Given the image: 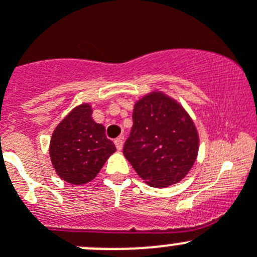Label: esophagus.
I'll use <instances>...</instances> for the list:
<instances>
[{"label": "esophagus", "mask_w": 257, "mask_h": 257, "mask_svg": "<svg viewBox=\"0 0 257 257\" xmlns=\"http://www.w3.org/2000/svg\"><path fill=\"white\" fill-rule=\"evenodd\" d=\"M115 147H116L117 151H121V148H123V138L121 137H119V138H116L115 140Z\"/></svg>", "instance_id": "34e87169"}]
</instances>
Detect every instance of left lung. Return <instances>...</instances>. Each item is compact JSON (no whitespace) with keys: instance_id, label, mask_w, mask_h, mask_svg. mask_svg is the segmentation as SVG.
I'll return each mask as SVG.
<instances>
[{"instance_id":"left-lung-1","label":"left lung","mask_w":257,"mask_h":257,"mask_svg":"<svg viewBox=\"0 0 257 257\" xmlns=\"http://www.w3.org/2000/svg\"><path fill=\"white\" fill-rule=\"evenodd\" d=\"M198 150V132L179 102L157 91L136 102L123 153L148 185L166 188L181 181Z\"/></svg>"}]
</instances>
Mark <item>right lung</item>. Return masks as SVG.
Listing matches in <instances>:
<instances>
[{
    "label": "right lung",
    "mask_w": 257,
    "mask_h": 257,
    "mask_svg": "<svg viewBox=\"0 0 257 257\" xmlns=\"http://www.w3.org/2000/svg\"><path fill=\"white\" fill-rule=\"evenodd\" d=\"M91 115V105L74 107L50 138L53 167L62 180L73 185H83L95 179L116 150L106 138L105 126L95 123Z\"/></svg>",
    "instance_id": "add662e5"
}]
</instances>
